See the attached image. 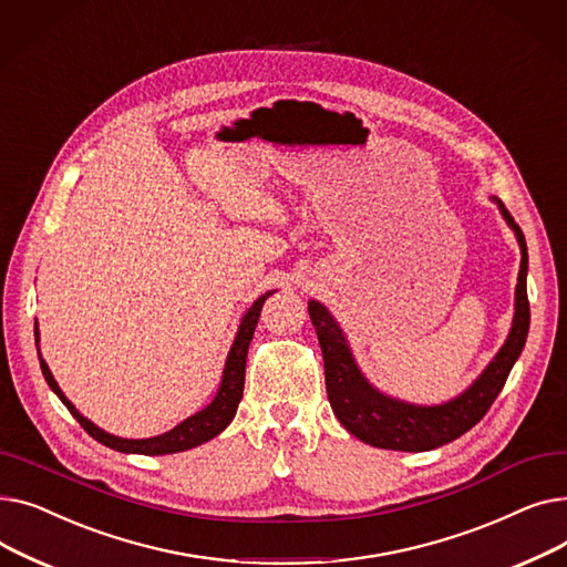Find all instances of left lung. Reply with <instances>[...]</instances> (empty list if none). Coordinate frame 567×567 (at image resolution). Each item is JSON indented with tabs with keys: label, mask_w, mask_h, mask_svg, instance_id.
<instances>
[{
	"label": "left lung",
	"mask_w": 567,
	"mask_h": 567,
	"mask_svg": "<svg viewBox=\"0 0 567 567\" xmlns=\"http://www.w3.org/2000/svg\"><path fill=\"white\" fill-rule=\"evenodd\" d=\"M496 202L501 206L503 218L515 229L522 248L513 331L501 347V351L496 353V359L481 374V379L457 400L439 406H413L381 395L365 381L361 370L355 368L344 336L340 331V326L333 321V317L317 301H310L308 306L323 353V374L329 402L344 430L374 445V449L421 453L439 449V445L449 441H455L457 436H462L473 425H478L483 421V415L489 411V406L503 391L505 379H508L515 361L519 359L530 323V308L526 293L528 252L519 225L515 223L508 208L501 204V199Z\"/></svg>",
	"instance_id": "8db88e82"
}]
</instances>
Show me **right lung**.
<instances>
[{
	"instance_id": "add662e5",
	"label": "right lung",
	"mask_w": 567,
	"mask_h": 567,
	"mask_svg": "<svg viewBox=\"0 0 567 567\" xmlns=\"http://www.w3.org/2000/svg\"><path fill=\"white\" fill-rule=\"evenodd\" d=\"M271 296L261 293L259 299L252 303V308L248 310V315L241 321V329L236 333V340L231 344V351L227 355V363H225V372H223V383L218 389L216 400L208 404L206 409H202L199 413L190 415L182 425H176L174 430L154 436V439H118L112 436L103 430H99L92 421H86L82 413H78V409L66 400V395L59 389L54 377L50 374L45 361L41 359L39 353V361H41V370L43 377L48 381L50 389L56 393V398L66 404V409L73 413V419L84 427V432L89 436H94L96 441H101L103 445L112 451L118 453H137V455H169V453H182L188 449H195V445L218 436L234 419V413L238 409V402L244 398V383H246V359H248V347L252 340V333L257 329V321H259V312L264 301ZM37 349H39V329H37Z\"/></svg>"
}]
</instances>
